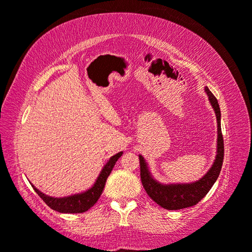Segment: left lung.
I'll return each instance as SVG.
<instances>
[{
  "instance_id": "obj_1",
  "label": "left lung",
  "mask_w": 252,
  "mask_h": 252,
  "mask_svg": "<svg viewBox=\"0 0 252 252\" xmlns=\"http://www.w3.org/2000/svg\"><path fill=\"white\" fill-rule=\"evenodd\" d=\"M205 92L208 95V100L212 104L213 109L215 111L216 121H218V151H216V158L214 163L212 164L211 169L208 170L203 178L195 183L190 184H171L162 185L154 179L149 171L148 163L144 158L139 157V166H141V180L145 191L158 205L165 210L177 211L193 206L200 202L206 193L211 190L213 185L218 180L220 169L223 164L224 158V142L222 129H220V110L218 102V99L213 95L210 89L205 88Z\"/></svg>"
}]
</instances>
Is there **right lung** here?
I'll use <instances>...</instances> for the list:
<instances>
[{
  "mask_svg": "<svg viewBox=\"0 0 252 252\" xmlns=\"http://www.w3.org/2000/svg\"><path fill=\"white\" fill-rule=\"evenodd\" d=\"M122 156L123 152H119L117 154H115L114 157H111L109 158V161L106 163V165L102 168L99 177L96 178L94 185L84 192L57 198V197H50L48 195H45L44 192L38 190L33 185L32 186L33 187L34 191L39 195L40 198L54 211H57L60 213H69V214H71V213L87 212L89 208H91L96 202H98V199L102 193L104 185H106L108 176L110 175L111 170H113L115 166L116 162H117L118 158Z\"/></svg>",
  "mask_w": 252,
  "mask_h": 252,
  "instance_id": "add662e5",
  "label": "right lung"
}]
</instances>
